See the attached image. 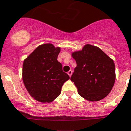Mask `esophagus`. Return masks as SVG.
Wrapping results in <instances>:
<instances>
[{"instance_id": "34e87169", "label": "esophagus", "mask_w": 131, "mask_h": 131, "mask_svg": "<svg viewBox=\"0 0 131 131\" xmlns=\"http://www.w3.org/2000/svg\"><path fill=\"white\" fill-rule=\"evenodd\" d=\"M72 71H71V70H70V71H68L67 74H69V77H71V76L72 75Z\"/></svg>"}]
</instances>
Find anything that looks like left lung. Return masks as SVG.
I'll return each mask as SVG.
<instances>
[{"instance_id": "obj_1", "label": "left lung", "mask_w": 131, "mask_h": 131, "mask_svg": "<svg viewBox=\"0 0 131 131\" xmlns=\"http://www.w3.org/2000/svg\"><path fill=\"white\" fill-rule=\"evenodd\" d=\"M77 67L71 77L84 99L98 101L111 91L115 81V63L99 47L84 45L72 53Z\"/></svg>"}]
</instances>
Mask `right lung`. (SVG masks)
<instances>
[{"mask_svg": "<svg viewBox=\"0 0 131 131\" xmlns=\"http://www.w3.org/2000/svg\"><path fill=\"white\" fill-rule=\"evenodd\" d=\"M60 47L52 44L38 46L23 62V81L30 96L41 103H50L60 95L70 77L57 60Z\"/></svg>", "mask_w": 131, "mask_h": 131, "instance_id": "1", "label": "right lung"}]
</instances>
